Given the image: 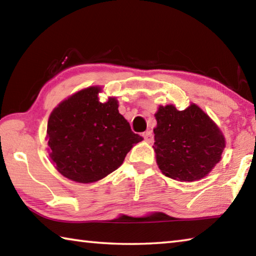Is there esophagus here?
Wrapping results in <instances>:
<instances>
[{
  "label": "esophagus",
  "mask_w": 256,
  "mask_h": 256,
  "mask_svg": "<svg viewBox=\"0 0 256 256\" xmlns=\"http://www.w3.org/2000/svg\"><path fill=\"white\" fill-rule=\"evenodd\" d=\"M142 136H144V141H146V142L152 141V133H151V131L144 132V133H142Z\"/></svg>",
  "instance_id": "obj_1"
}]
</instances>
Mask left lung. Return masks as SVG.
<instances>
[{"label": "left lung", "instance_id": "obj_1", "mask_svg": "<svg viewBox=\"0 0 256 256\" xmlns=\"http://www.w3.org/2000/svg\"><path fill=\"white\" fill-rule=\"evenodd\" d=\"M154 118V150L164 176L180 182L198 180L220 162L226 146L224 134L196 104L184 110L160 105Z\"/></svg>", "mask_w": 256, "mask_h": 256}]
</instances>
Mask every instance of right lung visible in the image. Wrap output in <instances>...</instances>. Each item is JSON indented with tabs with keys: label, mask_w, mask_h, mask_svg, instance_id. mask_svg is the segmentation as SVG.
Masks as SVG:
<instances>
[{
	"label": "right lung",
	"mask_w": 256,
	"mask_h": 256,
	"mask_svg": "<svg viewBox=\"0 0 256 256\" xmlns=\"http://www.w3.org/2000/svg\"><path fill=\"white\" fill-rule=\"evenodd\" d=\"M102 86L71 94L50 112L47 123L48 152L60 175L76 183H94L123 164L125 156L142 138L132 132L110 97L100 102Z\"/></svg>",
	"instance_id": "1"
}]
</instances>
